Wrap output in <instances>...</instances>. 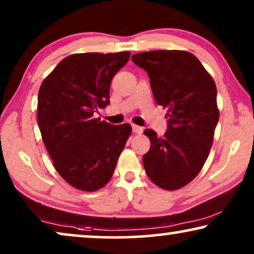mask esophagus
Returning a JSON list of instances; mask_svg holds the SVG:
<instances>
[{"instance_id": "esophagus-1", "label": "esophagus", "mask_w": 254, "mask_h": 254, "mask_svg": "<svg viewBox=\"0 0 254 254\" xmlns=\"http://www.w3.org/2000/svg\"><path fill=\"white\" fill-rule=\"evenodd\" d=\"M131 129H133L135 134H142V133H143V128L137 126V125H133V126H131Z\"/></svg>"}]
</instances>
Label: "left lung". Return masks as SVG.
Returning <instances> with one entry per match:
<instances>
[{"instance_id":"1","label":"left lung","mask_w":254,"mask_h":254,"mask_svg":"<svg viewBox=\"0 0 254 254\" xmlns=\"http://www.w3.org/2000/svg\"><path fill=\"white\" fill-rule=\"evenodd\" d=\"M131 60L148 72L156 103L168 109L164 136L144 130L150 140L143 156L144 170L161 189H182L199 175L209 155L220 118L216 85L190 52H143Z\"/></svg>"}]
</instances>
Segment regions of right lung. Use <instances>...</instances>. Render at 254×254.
<instances>
[{
    "label": "right lung",
    "instance_id": "right-lung-1",
    "mask_svg": "<svg viewBox=\"0 0 254 254\" xmlns=\"http://www.w3.org/2000/svg\"><path fill=\"white\" fill-rule=\"evenodd\" d=\"M129 57L71 54L40 85L37 119L44 144L59 175L79 190L95 192L110 182L130 136L129 124L112 126L93 117L109 105L113 76Z\"/></svg>",
    "mask_w": 254,
    "mask_h": 254
}]
</instances>
